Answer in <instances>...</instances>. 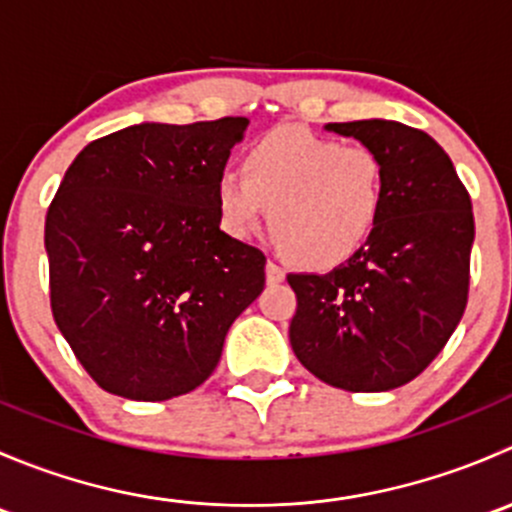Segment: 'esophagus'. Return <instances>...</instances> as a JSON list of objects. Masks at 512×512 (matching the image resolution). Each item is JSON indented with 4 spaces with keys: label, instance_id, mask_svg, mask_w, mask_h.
Instances as JSON below:
<instances>
[{
    "label": "esophagus",
    "instance_id": "esophagus-1",
    "mask_svg": "<svg viewBox=\"0 0 512 512\" xmlns=\"http://www.w3.org/2000/svg\"><path fill=\"white\" fill-rule=\"evenodd\" d=\"M265 277H267V285H277V282L285 280V270L275 262H267L265 265Z\"/></svg>",
    "mask_w": 512,
    "mask_h": 512
}]
</instances>
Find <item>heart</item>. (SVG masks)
Wrapping results in <instances>:
<instances>
[{
	"label": "heart",
	"instance_id": "obj_1",
	"mask_svg": "<svg viewBox=\"0 0 512 512\" xmlns=\"http://www.w3.org/2000/svg\"><path fill=\"white\" fill-rule=\"evenodd\" d=\"M213 205L235 240H247L270 210L272 240L289 262L332 270L374 237L386 205V165L366 146L277 126L245 148L242 178H215Z\"/></svg>",
	"mask_w": 512,
	"mask_h": 512
}]
</instances>
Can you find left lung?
<instances>
[{"label": "left lung", "mask_w": 512, "mask_h": 512, "mask_svg": "<svg viewBox=\"0 0 512 512\" xmlns=\"http://www.w3.org/2000/svg\"><path fill=\"white\" fill-rule=\"evenodd\" d=\"M386 165L374 237L327 275H287L289 344L309 374L344 391H389L446 347L468 302L476 237L468 190L428 133L386 118L327 123Z\"/></svg>", "instance_id": "8db88e82"}]
</instances>
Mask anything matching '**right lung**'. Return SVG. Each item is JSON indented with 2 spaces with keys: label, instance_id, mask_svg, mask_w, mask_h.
Returning a JSON list of instances; mask_svg holds the SVG:
<instances>
[{
  "label": "right lung",
  "instance_id": "add662e5",
  "mask_svg": "<svg viewBox=\"0 0 512 512\" xmlns=\"http://www.w3.org/2000/svg\"><path fill=\"white\" fill-rule=\"evenodd\" d=\"M247 118L143 121L89 143L46 213L54 322L108 394L168 401L218 366L265 255L220 230L213 183Z\"/></svg>",
  "mask_w": 512,
  "mask_h": 512
}]
</instances>
